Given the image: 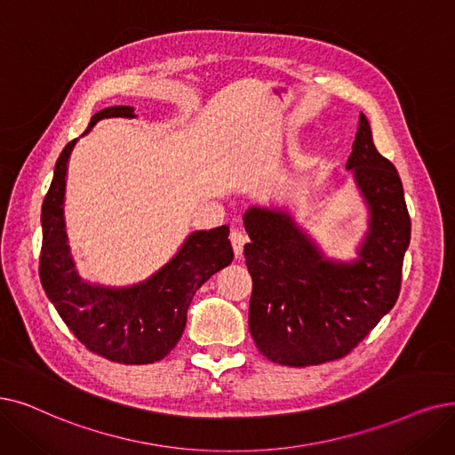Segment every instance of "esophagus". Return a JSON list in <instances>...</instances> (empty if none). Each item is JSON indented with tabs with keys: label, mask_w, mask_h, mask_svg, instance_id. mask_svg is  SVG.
<instances>
[{
	"label": "esophagus",
	"mask_w": 455,
	"mask_h": 455,
	"mask_svg": "<svg viewBox=\"0 0 455 455\" xmlns=\"http://www.w3.org/2000/svg\"><path fill=\"white\" fill-rule=\"evenodd\" d=\"M230 243H232L234 254L240 259V256L243 254V245L247 243V235L242 230H232L230 232Z\"/></svg>",
	"instance_id": "obj_1"
}]
</instances>
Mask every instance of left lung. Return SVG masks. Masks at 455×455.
Returning <instances> with one entry per match:
<instances>
[{
    "mask_svg": "<svg viewBox=\"0 0 455 455\" xmlns=\"http://www.w3.org/2000/svg\"><path fill=\"white\" fill-rule=\"evenodd\" d=\"M346 167L370 210L357 260H329L283 210L243 215L251 243V337L266 359L284 366L337 361L379 323L396 303L411 220L400 174L371 140L361 113Z\"/></svg>",
    "mask_w": 455,
    "mask_h": 455,
    "instance_id": "obj_1",
    "label": "left lung"
}]
</instances>
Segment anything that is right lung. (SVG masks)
<instances>
[{"mask_svg": "<svg viewBox=\"0 0 455 455\" xmlns=\"http://www.w3.org/2000/svg\"><path fill=\"white\" fill-rule=\"evenodd\" d=\"M109 116L133 118L135 113L130 106L106 108L92 115L84 135ZM76 141L59 156L43 203L41 284L61 320L89 351L121 364L162 361L182 337L195 291L232 262L230 228L223 225L189 234L172 260L140 284L106 288L85 283L76 271L65 232L67 169Z\"/></svg>", "mask_w": 455, "mask_h": 455, "instance_id": "add662e5", "label": "right lung"}]
</instances>
